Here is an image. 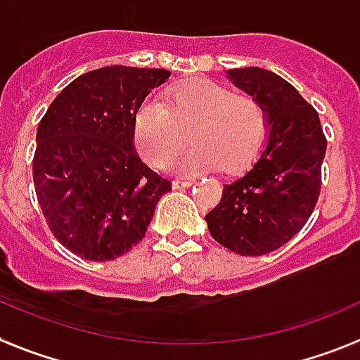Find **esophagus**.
<instances>
[{
	"instance_id": "34e87169",
	"label": "esophagus",
	"mask_w": 360,
	"mask_h": 360,
	"mask_svg": "<svg viewBox=\"0 0 360 360\" xmlns=\"http://www.w3.org/2000/svg\"><path fill=\"white\" fill-rule=\"evenodd\" d=\"M191 180H182V178H176L173 180V189H186V187L191 186Z\"/></svg>"
}]
</instances>
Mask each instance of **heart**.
Returning a JSON list of instances; mask_svg holds the SVG:
<instances>
[{
    "label": "heart",
    "instance_id": "b5f03b06",
    "mask_svg": "<svg viewBox=\"0 0 360 360\" xmlns=\"http://www.w3.org/2000/svg\"><path fill=\"white\" fill-rule=\"evenodd\" d=\"M132 130L138 153L153 167L169 165L191 136L195 145L178 162L180 173L217 167L236 173L265 143L269 114L255 95L212 79H191L169 88L163 105L148 101L139 106Z\"/></svg>",
    "mask_w": 360,
    "mask_h": 360
}]
</instances>
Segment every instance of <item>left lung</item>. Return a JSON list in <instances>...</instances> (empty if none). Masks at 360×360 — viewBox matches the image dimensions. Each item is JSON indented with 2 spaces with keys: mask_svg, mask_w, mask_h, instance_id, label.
<instances>
[{
  "mask_svg": "<svg viewBox=\"0 0 360 360\" xmlns=\"http://www.w3.org/2000/svg\"><path fill=\"white\" fill-rule=\"evenodd\" d=\"M228 77L265 105L269 138L254 165L224 186L206 215L207 230L236 254L265 255L289 243L313 213L328 139L316 110L280 75L239 68Z\"/></svg>",
  "mask_w": 360,
  "mask_h": 360,
  "instance_id": "1",
  "label": "left lung"
}]
</instances>
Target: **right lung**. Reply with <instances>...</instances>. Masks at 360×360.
Segmentation results:
<instances>
[{
    "mask_svg": "<svg viewBox=\"0 0 360 360\" xmlns=\"http://www.w3.org/2000/svg\"><path fill=\"white\" fill-rule=\"evenodd\" d=\"M167 70L106 66L56 95L37 132L32 180L53 236L73 254L110 261L145 237L171 180L134 150V114Z\"/></svg>",
    "mask_w": 360,
    "mask_h": 360,
    "instance_id": "add662e5",
    "label": "right lung"
}]
</instances>
